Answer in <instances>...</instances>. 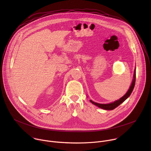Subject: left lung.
<instances>
[{
    "label": "left lung",
    "mask_w": 151,
    "mask_h": 151,
    "mask_svg": "<svg viewBox=\"0 0 151 151\" xmlns=\"http://www.w3.org/2000/svg\"><path fill=\"white\" fill-rule=\"evenodd\" d=\"M135 82H136V68L134 69V76H133V79L132 81V83L131 84V86L130 88L128 90V91L127 92V93L123 96L122 97L121 99H119L118 100L115 101L114 102L109 103V104H100V103H97L96 102H94L93 101L90 100V101L94 105L98 106L100 108H101L103 109L104 110H113L115 108H116V107H118L120 104H121L122 102H124L129 96H130V94H132L134 87V85H135Z\"/></svg>",
    "instance_id": "8db88e82"
}]
</instances>
